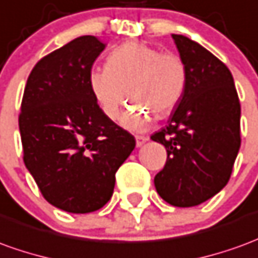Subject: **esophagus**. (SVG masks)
Masks as SVG:
<instances>
[{
  "instance_id": "34e87169",
  "label": "esophagus",
  "mask_w": 258,
  "mask_h": 258,
  "mask_svg": "<svg viewBox=\"0 0 258 258\" xmlns=\"http://www.w3.org/2000/svg\"><path fill=\"white\" fill-rule=\"evenodd\" d=\"M148 140H149L148 137H142V135H137V137H135V142H137V147H138V148L142 147V145H144V144H145V142H147Z\"/></svg>"
}]
</instances>
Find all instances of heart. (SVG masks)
<instances>
[{
    "label": "heart",
    "instance_id": "1",
    "mask_svg": "<svg viewBox=\"0 0 258 258\" xmlns=\"http://www.w3.org/2000/svg\"><path fill=\"white\" fill-rule=\"evenodd\" d=\"M185 82L187 70L179 55L162 54L140 41L116 47L106 67L89 73L92 95L107 118L116 120L128 96L135 102L121 117V124L133 131L147 128L154 114L170 113L184 93Z\"/></svg>",
    "mask_w": 258,
    "mask_h": 258
}]
</instances>
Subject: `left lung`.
<instances>
[{
	"mask_svg": "<svg viewBox=\"0 0 258 258\" xmlns=\"http://www.w3.org/2000/svg\"><path fill=\"white\" fill-rule=\"evenodd\" d=\"M172 37L187 82L167 125L151 137L167 152L166 165L154 183L170 205L194 207L229 181L240 148V103L233 77L222 61L185 36Z\"/></svg>",
	"mask_w": 258,
	"mask_h": 258,
	"instance_id": "left-lung-1",
	"label": "left lung"
}]
</instances>
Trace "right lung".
<instances>
[{
    "label": "right lung",
    "mask_w": 258,
    "mask_h": 258,
    "mask_svg": "<svg viewBox=\"0 0 258 258\" xmlns=\"http://www.w3.org/2000/svg\"><path fill=\"white\" fill-rule=\"evenodd\" d=\"M106 47L81 36L41 58L29 75L19 116L23 162L43 197L71 214L100 210L116 172L135 148L133 135L104 116L89 73Z\"/></svg>",
    "instance_id": "right-lung-1"
}]
</instances>
